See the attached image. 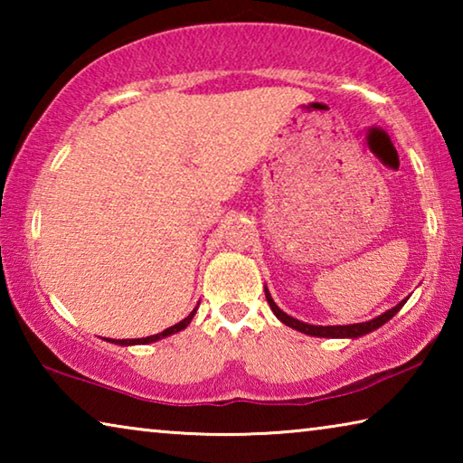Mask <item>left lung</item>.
I'll use <instances>...</instances> for the list:
<instances>
[{"instance_id": "1", "label": "left lung", "mask_w": 463, "mask_h": 463, "mask_svg": "<svg viewBox=\"0 0 463 463\" xmlns=\"http://www.w3.org/2000/svg\"><path fill=\"white\" fill-rule=\"evenodd\" d=\"M265 298H268V304L269 308L273 310V315H276L281 323L286 326H292L296 331H300L304 335H310V336H325V339H357V336H364L367 333L375 331V328H380L383 323H388V320L396 315L398 310H401L406 300L409 298H404L402 302H398L394 308H390L383 312V315L375 317L372 320H367V323H357V325H333V326H323V325H308V323H302V320H298L294 317L286 315L284 310H281L276 302H273V298L269 294V289L265 288Z\"/></svg>"}]
</instances>
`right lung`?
I'll return each mask as SVG.
<instances>
[{"mask_svg":"<svg viewBox=\"0 0 463 463\" xmlns=\"http://www.w3.org/2000/svg\"><path fill=\"white\" fill-rule=\"evenodd\" d=\"M195 310H198V307H195L184 320H179L177 325L165 328V331H163V333H156V335H151V336H143V339H109L108 343L124 345V347H128V345H146V343H155V341H159V339H165V336H169V335H175V333H179V331H184V328L192 323Z\"/></svg>","mask_w":463,"mask_h":463,"instance_id":"right-lung-1","label":"right lung"}]
</instances>
